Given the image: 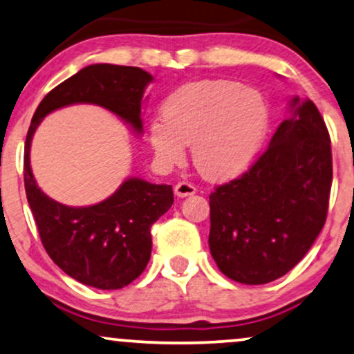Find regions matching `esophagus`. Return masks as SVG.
Masks as SVG:
<instances>
[{
    "label": "esophagus",
    "mask_w": 354,
    "mask_h": 354,
    "mask_svg": "<svg viewBox=\"0 0 354 354\" xmlns=\"http://www.w3.org/2000/svg\"><path fill=\"white\" fill-rule=\"evenodd\" d=\"M196 193V186L189 181H180L176 186H174V194L178 198H186V196H191Z\"/></svg>",
    "instance_id": "esophagus-1"
}]
</instances>
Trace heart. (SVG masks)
<instances>
[{"label":"heart","instance_id":"b5f03b06","mask_svg":"<svg viewBox=\"0 0 354 354\" xmlns=\"http://www.w3.org/2000/svg\"><path fill=\"white\" fill-rule=\"evenodd\" d=\"M163 120L150 125V145L161 165L181 163L186 145L209 180H229L249 169L270 125L266 97L236 80L203 79L169 93L161 107Z\"/></svg>","mask_w":354,"mask_h":354}]
</instances>
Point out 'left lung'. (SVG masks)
<instances>
[{"label":"left lung","instance_id":"8db88e82","mask_svg":"<svg viewBox=\"0 0 354 354\" xmlns=\"http://www.w3.org/2000/svg\"><path fill=\"white\" fill-rule=\"evenodd\" d=\"M290 107L269 148L209 196L211 255L239 283L280 279L325 225L333 180L330 133L312 100L293 97Z\"/></svg>","mask_w":354,"mask_h":354}]
</instances>
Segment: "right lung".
<instances>
[{
	"label": "right lung",
	"instance_id": "obj_1",
	"mask_svg": "<svg viewBox=\"0 0 354 354\" xmlns=\"http://www.w3.org/2000/svg\"><path fill=\"white\" fill-rule=\"evenodd\" d=\"M153 77L140 67L93 64L84 67L42 99L24 145V188L46 252L77 282L117 290L142 275L151 255V225L174 201L169 185L130 178L110 198L88 207L54 201L37 188L29 148L46 115L72 104H95L142 133L145 87Z\"/></svg>",
	"mask_w": 354,
	"mask_h": 354
}]
</instances>
